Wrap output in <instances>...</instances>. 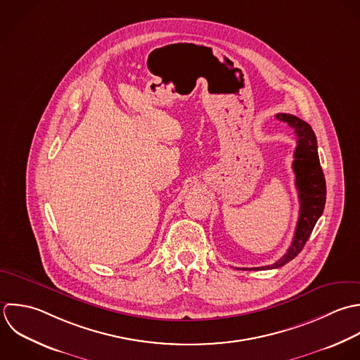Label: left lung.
Wrapping results in <instances>:
<instances>
[{"mask_svg": "<svg viewBox=\"0 0 360 360\" xmlns=\"http://www.w3.org/2000/svg\"><path fill=\"white\" fill-rule=\"evenodd\" d=\"M276 119L283 123H288L297 136L293 171L296 175V188L299 191L300 213L296 226V233L288 252L272 265L252 268L264 271L281 268L300 254L309 237L311 236L317 220L321 217L324 212L327 196L326 178L319 158L317 137L311 126L307 122L299 119L297 116L289 113H278Z\"/></svg>", "mask_w": 360, "mask_h": 360, "instance_id": "obj_1", "label": "left lung"}]
</instances>
